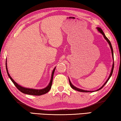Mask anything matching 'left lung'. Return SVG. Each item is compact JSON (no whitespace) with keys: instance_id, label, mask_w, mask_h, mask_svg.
<instances>
[{"instance_id":"1","label":"left lung","mask_w":121,"mask_h":121,"mask_svg":"<svg viewBox=\"0 0 121 121\" xmlns=\"http://www.w3.org/2000/svg\"><path fill=\"white\" fill-rule=\"evenodd\" d=\"M97 29L98 30V31H99L100 34H101L102 35H103L104 38L106 40V41L108 42V44H109V45L110 46V49H111V51H112V60H114V54H113V50H112V44H111V43H110V42L109 41V40L106 37V36H105V34H104V32H103V31H102V30L101 29V28H99V27H97ZM114 62L113 61V63H112V70H111V71H110V75L109 76V77H108V79H107V81H106V82L104 83V84L102 86L99 88V89H98L97 90H95V91H99V90H100V89H101L102 87H103L104 86V85H105L106 83H107V82L108 81V80H109V78H110V77L112 76V72H113V69H114ZM69 84H70V85L71 88H73V89H74L75 90H76V91H78L79 92H95L94 91H87V90H82V89H79V88H77V87L75 86L74 85H73V84H72V83H71V82L70 81V79L69 78Z\"/></svg>"}]
</instances>
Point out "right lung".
Instances as JSON below:
<instances>
[{
    "instance_id": "right-lung-1",
    "label": "right lung",
    "mask_w": 121,
    "mask_h": 121,
    "mask_svg": "<svg viewBox=\"0 0 121 121\" xmlns=\"http://www.w3.org/2000/svg\"><path fill=\"white\" fill-rule=\"evenodd\" d=\"M6 71H7V75L9 76V78L11 79V80L12 81V82L13 83V84L15 85L16 88L21 92L23 93L24 94H26V95H44L46 93H48V92L50 91V90L51 89V86H52V81H53V75H54V71L55 69H56V67H55L53 69L52 72V75H51V80L50 83L48 84V85L46 87L43 88L42 89H30V88H27V87H24L23 86H21V85H20L18 84L17 83H16L15 81L13 80V79L11 77V76H10L9 73V71H8V69H7V59H6Z\"/></svg>"
}]
</instances>
